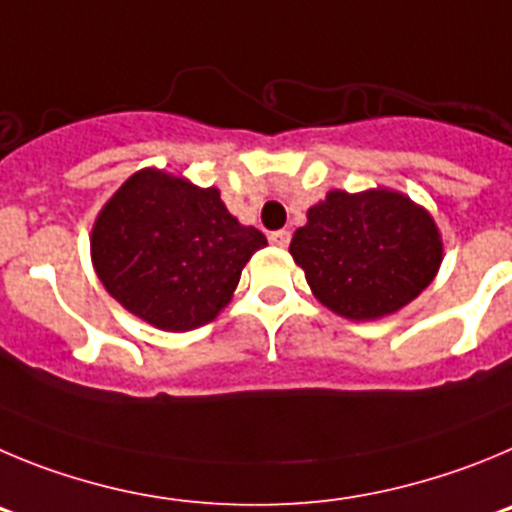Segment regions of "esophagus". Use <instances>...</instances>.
Listing matches in <instances>:
<instances>
[{
    "label": "esophagus",
    "mask_w": 512,
    "mask_h": 512,
    "mask_svg": "<svg viewBox=\"0 0 512 512\" xmlns=\"http://www.w3.org/2000/svg\"><path fill=\"white\" fill-rule=\"evenodd\" d=\"M267 239H270V245L288 247L290 245V232H288V229H278V232L267 234Z\"/></svg>",
    "instance_id": "1"
}]
</instances>
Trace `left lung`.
I'll list each match as a JSON object with an SVG mask.
<instances>
[{
  "label": "left lung",
  "instance_id": "8db88e82",
  "mask_svg": "<svg viewBox=\"0 0 512 512\" xmlns=\"http://www.w3.org/2000/svg\"><path fill=\"white\" fill-rule=\"evenodd\" d=\"M290 255L313 296L354 321L380 319L434 280L441 239L434 219L393 191H331L308 209Z\"/></svg>",
  "mask_w": 512,
  "mask_h": 512
}]
</instances>
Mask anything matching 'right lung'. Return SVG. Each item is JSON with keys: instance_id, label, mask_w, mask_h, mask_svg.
Listing matches in <instances>:
<instances>
[{"instance_id": "obj_1", "label": "right lung", "mask_w": 512, "mask_h": 512, "mask_svg": "<svg viewBox=\"0 0 512 512\" xmlns=\"http://www.w3.org/2000/svg\"><path fill=\"white\" fill-rule=\"evenodd\" d=\"M265 234L242 227L216 188L140 170L101 209L91 257L124 308L165 331L209 324Z\"/></svg>"}]
</instances>
